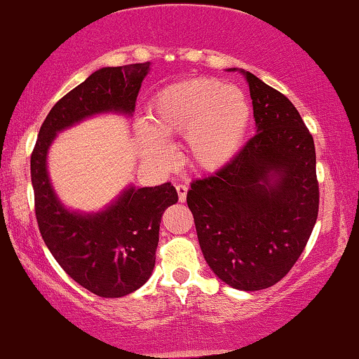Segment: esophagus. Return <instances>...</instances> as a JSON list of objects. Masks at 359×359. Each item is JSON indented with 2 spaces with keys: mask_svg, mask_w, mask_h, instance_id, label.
Returning a JSON list of instances; mask_svg holds the SVG:
<instances>
[{
  "mask_svg": "<svg viewBox=\"0 0 359 359\" xmlns=\"http://www.w3.org/2000/svg\"><path fill=\"white\" fill-rule=\"evenodd\" d=\"M176 191H178V198L180 201L183 203L187 200V193H188V187L187 184H176Z\"/></svg>",
  "mask_w": 359,
  "mask_h": 359,
  "instance_id": "obj_1",
  "label": "esophagus"
}]
</instances>
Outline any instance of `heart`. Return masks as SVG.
<instances>
[{
	"label": "heart",
	"mask_w": 359,
	"mask_h": 359,
	"mask_svg": "<svg viewBox=\"0 0 359 359\" xmlns=\"http://www.w3.org/2000/svg\"><path fill=\"white\" fill-rule=\"evenodd\" d=\"M147 119L136 124L139 149L147 163L171 166L175 153L164 139L184 137L188 161L200 171L217 172L242 149L252 109L238 87L213 79H187L153 97Z\"/></svg>",
	"instance_id": "1"
}]
</instances>
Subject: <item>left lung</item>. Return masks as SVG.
<instances>
[{"mask_svg": "<svg viewBox=\"0 0 359 359\" xmlns=\"http://www.w3.org/2000/svg\"><path fill=\"white\" fill-rule=\"evenodd\" d=\"M255 136L233 161L196 180L187 201L206 264L238 290L277 284L297 262L318 220L313 136L285 95L243 69Z\"/></svg>", "mask_w": 359, "mask_h": 359, "instance_id": "left-lung-1", "label": "left lung"}]
</instances>
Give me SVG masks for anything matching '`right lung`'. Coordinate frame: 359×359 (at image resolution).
Instances as JSON below:
<instances>
[{
    "label": "right lung",
    "mask_w": 359,
    "mask_h": 359,
    "mask_svg": "<svg viewBox=\"0 0 359 359\" xmlns=\"http://www.w3.org/2000/svg\"><path fill=\"white\" fill-rule=\"evenodd\" d=\"M151 62L102 67L63 95L38 133L32 154L38 229L69 276L99 297H122L149 280L164 210L178 201L171 183L128 184L99 212L65 206L48 175V151L62 130L102 114L130 117Z\"/></svg>",
    "instance_id": "obj_1"
}]
</instances>
